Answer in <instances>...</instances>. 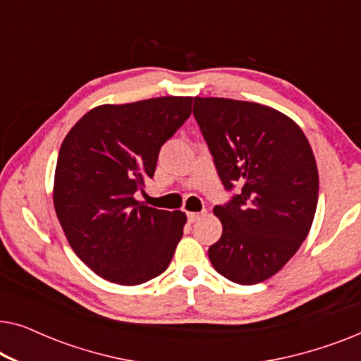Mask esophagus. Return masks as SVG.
<instances>
[{
	"label": "esophagus",
	"instance_id": "esophagus-1",
	"mask_svg": "<svg viewBox=\"0 0 361 361\" xmlns=\"http://www.w3.org/2000/svg\"><path fill=\"white\" fill-rule=\"evenodd\" d=\"M205 212H189V214H187V219H189V221L190 224H194V221H197L199 219H202V215H204Z\"/></svg>",
	"mask_w": 361,
	"mask_h": 361
}]
</instances>
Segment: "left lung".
<instances>
[{
    "mask_svg": "<svg viewBox=\"0 0 361 361\" xmlns=\"http://www.w3.org/2000/svg\"><path fill=\"white\" fill-rule=\"evenodd\" d=\"M194 116L225 190L224 231L209 248L216 273L241 286L271 278L312 225L319 172L307 137L278 110L230 98H194Z\"/></svg>",
    "mask_w": 361,
    "mask_h": 361,
    "instance_id": "left-lung-1",
    "label": "left lung"
}]
</instances>
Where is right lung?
<instances>
[{
  "mask_svg": "<svg viewBox=\"0 0 361 361\" xmlns=\"http://www.w3.org/2000/svg\"><path fill=\"white\" fill-rule=\"evenodd\" d=\"M190 97L93 108L59 151L54 207L68 245L100 278L136 286L164 273L187 221L135 199L161 146L192 113Z\"/></svg>",
  "mask_w": 361,
  "mask_h": 361,
  "instance_id": "right-lung-1",
  "label": "right lung"
}]
</instances>
